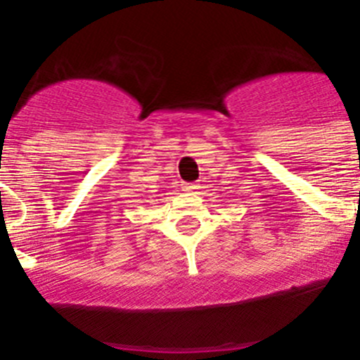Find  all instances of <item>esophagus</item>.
<instances>
[{
	"label": "esophagus",
	"instance_id": "obj_1",
	"mask_svg": "<svg viewBox=\"0 0 360 360\" xmlns=\"http://www.w3.org/2000/svg\"><path fill=\"white\" fill-rule=\"evenodd\" d=\"M183 190L186 191V193H198L200 186H198V184H195V183H188V184H184Z\"/></svg>",
	"mask_w": 360,
	"mask_h": 360
}]
</instances>
